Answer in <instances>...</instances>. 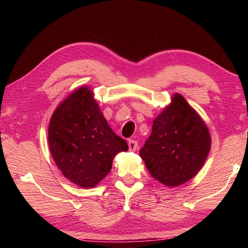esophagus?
Masks as SVG:
<instances>
[{
  "label": "esophagus",
  "mask_w": 248,
  "mask_h": 248,
  "mask_svg": "<svg viewBox=\"0 0 248 248\" xmlns=\"http://www.w3.org/2000/svg\"><path fill=\"white\" fill-rule=\"evenodd\" d=\"M128 145H129V150L130 151H136L138 149V141H136V140H129Z\"/></svg>",
  "instance_id": "34e87169"
}]
</instances>
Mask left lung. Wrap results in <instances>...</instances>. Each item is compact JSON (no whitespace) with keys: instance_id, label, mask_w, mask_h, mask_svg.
<instances>
[{"instance_id":"1","label":"left lung","mask_w":248,"mask_h":248,"mask_svg":"<svg viewBox=\"0 0 248 248\" xmlns=\"http://www.w3.org/2000/svg\"><path fill=\"white\" fill-rule=\"evenodd\" d=\"M208 127L180 94L153 121L152 132L140 156L153 178L169 187L190 180L210 152Z\"/></svg>"}]
</instances>
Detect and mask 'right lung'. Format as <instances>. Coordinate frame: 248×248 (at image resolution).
Listing matches in <instances>:
<instances>
[{
  "label": "right lung",
  "instance_id": "obj_1",
  "mask_svg": "<svg viewBox=\"0 0 248 248\" xmlns=\"http://www.w3.org/2000/svg\"><path fill=\"white\" fill-rule=\"evenodd\" d=\"M48 142L61 173L82 188L96 186L110 171L115 155L128 150L127 142L109 127L87 86L74 91L54 110Z\"/></svg>",
  "mask_w": 248,
  "mask_h": 248
}]
</instances>
